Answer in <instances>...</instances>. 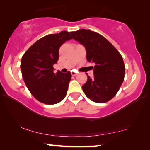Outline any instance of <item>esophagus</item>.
<instances>
[{
    "mask_svg": "<svg viewBox=\"0 0 150 150\" xmlns=\"http://www.w3.org/2000/svg\"><path fill=\"white\" fill-rule=\"evenodd\" d=\"M71 75L73 76H76L77 75L78 73L75 70H71Z\"/></svg>",
    "mask_w": 150,
    "mask_h": 150,
    "instance_id": "esophagus-1",
    "label": "esophagus"
}]
</instances>
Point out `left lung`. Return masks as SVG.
I'll use <instances>...</instances> for the list:
<instances>
[{
    "mask_svg": "<svg viewBox=\"0 0 150 150\" xmlns=\"http://www.w3.org/2000/svg\"><path fill=\"white\" fill-rule=\"evenodd\" d=\"M74 40L85 47L87 60L95 63L93 77L87 75L82 86L86 96L97 103H105L116 95L124 79L125 65L118 50L96 32L81 29L71 32Z\"/></svg>",
    "mask_w": 150,
    "mask_h": 150,
    "instance_id": "1",
    "label": "left lung"
}]
</instances>
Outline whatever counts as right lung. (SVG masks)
<instances>
[{
  "instance_id": "obj_1",
  "label": "right lung",
  "mask_w": 150,
  "mask_h": 150,
  "mask_svg": "<svg viewBox=\"0 0 150 150\" xmlns=\"http://www.w3.org/2000/svg\"><path fill=\"white\" fill-rule=\"evenodd\" d=\"M71 39L67 31L48 35L37 41L22 56L20 67L24 83L30 93L42 103L57 104L66 96L70 71L54 74L53 65L59 60L61 45Z\"/></svg>"
}]
</instances>
